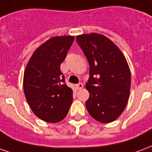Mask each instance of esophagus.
Wrapping results in <instances>:
<instances>
[{"mask_svg": "<svg viewBox=\"0 0 152 152\" xmlns=\"http://www.w3.org/2000/svg\"><path fill=\"white\" fill-rule=\"evenodd\" d=\"M76 87H77V90H81L83 87V84L82 83H79L76 85Z\"/></svg>", "mask_w": 152, "mask_h": 152, "instance_id": "obj_1", "label": "esophagus"}]
</instances>
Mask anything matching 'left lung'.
<instances>
[{"label":"left lung","mask_w":152,"mask_h":152,"mask_svg":"<svg viewBox=\"0 0 152 152\" xmlns=\"http://www.w3.org/2000/svg\"><path fill=\"white\" fill-rule=\"evenodd\" d=\"M76 40L87 56L90 77L86 83L89 99L86 108L102 123L113 122L125 110L129 96L131 75L122 52L105 35L91 33Z\"/></svg>","instance_id":"1"}]
</instances>
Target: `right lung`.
Returning <instances> with one entry per match:
<instances>
[{
  "mask_svg": "<svg viewBox=\"0 0 152 152\" xmlns=\"http://www.w3.org/2000/svg\"><path fill=\"white\" fill-rule=\"evenodd\" d=\"M74 39L71 35L48 39L35 49L24 70L26 101L35 116L46 122L62 121L73 101V90L65 83L60 65Z\"/></svg>",
  "mask_w": 152,
  "mask_h": 152,
  "instance_id": "add662e5",
  "label": "right lung"
}]
</instances>
